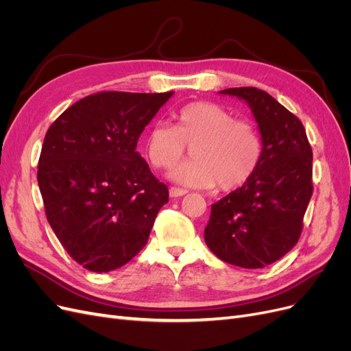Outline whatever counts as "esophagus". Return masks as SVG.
<instances>
[{
	"instance_id": "obj_1",
	"label": "esophagus",
	"mask_w": 351,
	"mask_h": 351,
	"mask_svg": "<svg viewBox=\"0 0 351 351\" xmlns=\"http://www.w3.org/2000/svg\"><path fill=\"white\" fill-rule=\"evenodd\" d=\"M186 193H187V190H184V189L169 187V196L171 197H180V196H184Z\"/></svg>"
}]
</instances>
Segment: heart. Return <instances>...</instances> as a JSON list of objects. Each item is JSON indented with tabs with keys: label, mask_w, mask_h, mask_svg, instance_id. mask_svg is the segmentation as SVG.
<instances>
[{
	"label": "heart",
	"mask_w": 351,
	"mask_h": 351,
	"mask_svg": "<svg viewBox=\"0 0 351 351\" xmlns=\"http://www.w3.org/2000/svg\"><path fill=\"white\" fill-rule=\"evenodd\" d=\"M187 147L193 159L176 167L169 178L195 189L236 190L256 171L263 152L261 133L249 121L210 102L187 104L177 125L156 121L146 134V155L159 169L174 167Z\"/></svg>",
	"instance_id": "heart-1"
}]
</instances>
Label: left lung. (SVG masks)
<instances>
[{
  "mask_svg": "<svg viewBox=\"0 0 351 351\" xmlns=\"http://www.w3.org/2000/svg\"><path fill=\"white\" fill-rule=\"evenodd\" d=\"M219 93L249 105L263 152L249 182L212 205L205 241L221 261L259 269L299 241L313 192L312 147L302 121L269 93L256 88Z\"/></svg>",
  "mask_w": 351,
  "mask_h": 351,
  "instance_id": "1",
  "label": "left lung"
}]
</instances>
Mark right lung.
Here are the masks:
<instances>
[{"mask_svg":"<svg viewBox=\"0 0 351 351\" xmlns=\"http://www.w3.org/2000/svg\"><path fill=\"white\" fill-rule=\"evenodd\" d=\"M174 92H99L48 129L38 184L51 228L92 272L123 267L149 239L168 189L136 151L139 136Z\"/></svg>","mask_w":351,"mask_h":351,"instance_id":"add662e5","label":"right lung"}]
</instances>
